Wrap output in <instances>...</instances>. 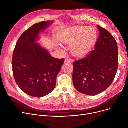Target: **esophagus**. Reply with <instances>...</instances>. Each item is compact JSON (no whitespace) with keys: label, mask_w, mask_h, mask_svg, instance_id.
Wrapping results in <instances>:
<instances>
[{"label":"esophagus","mask_w":128,"mask_h":128,"mask_svg":"<svg viewBox=\"0 0 128 128\" xmlns=\"http://www.w3.org/2000/svg\"><path fill=\"white\" fill-rule=\"evenodd\" d=\"M64 62H65V63H71L72 62V60L70 59V58H66L65 59Z\"/></svg>","instance_id":"34e87169"}]
</instances>
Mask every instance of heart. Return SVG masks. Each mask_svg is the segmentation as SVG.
<instances>
[{"label":"heart","instance_id":"heart-1","mask_svg":"<svg viewBox=\"0 0 128 128\" xmlns=\"http://www.w3.org/2000/svg\"><path fill=\"white\" fill-rule=\"evenodd\" d=\"M98 33L95 28L74 26L65 30L61 34L60 40L65 44L70 45L72 54L76 57L86 55L96 43Z\"/></svg>","mask_w":128,"mask_h":128}]
</instances>
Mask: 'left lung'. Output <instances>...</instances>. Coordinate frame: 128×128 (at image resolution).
Masks as SVG:
<instances>
[{
	"mask_svg": "<svg viewBox=\"0 0 128 128\" xmlns=\"http://www.w3.org/2000/svg\"><path fill=\"white\" fill-rule=\"evenodd\" d=\"M100 31L94 50L73 63V82L82 93L96 96L105 91L114 80L118 68V50L114 38L98 25Z\"/></svg>",
	"mask_w": 128,
	"mask_h": 128,
	"instance_id": "left-lung-1",
	"label": "left lung"
}]
</instances>
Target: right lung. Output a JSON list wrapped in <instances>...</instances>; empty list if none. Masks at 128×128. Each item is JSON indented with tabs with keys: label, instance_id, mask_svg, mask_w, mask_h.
Listing matches in <instances>:
<instances>
[{
	"label": "right lung",
	"instance_id": "1",
	"mask_svg": "<svg viewBox=\"0 0 128 128\" xmlns=\"http://www.w3.org/2000/svg\"><path fill=\"white\" fill-rule=\"evenodd\" d=\"M52 24H35L19 38L12 60L13 75L22 90L30 96H44L54 89L64 59L52 57L37 41L40 33Z\"/></svg>",
	"mask_w": 128,
	"mask_h": 128
}]
</instances>
